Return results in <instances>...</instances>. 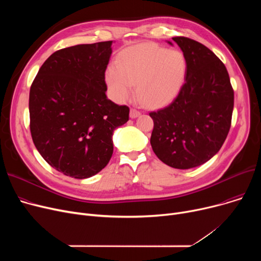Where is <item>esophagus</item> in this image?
<instances>
[{
    "instance_id": "esophagus-1",
    "label": "esophagus",
    "mask_w": 261,
    "mask_h": 261,
    "mask_svg": "<svg viewBox=\"0 0 261 261\" xmlns=\"http://www.w3.org/2000/svg\"><path fill=\"white\" fill-rule=\"evenodd\" d=\"M141 114V112L139 111V110H136V109H130V117L131 118H135V117H138L139 115Z\"/></svg>"
}]
</instances>
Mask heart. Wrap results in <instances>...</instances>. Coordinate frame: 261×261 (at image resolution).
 <instances>
[{"label": "heart", "mask_w": 261, "mask_h": 261, "mask_svg": "<svg viewBox=\"0 0 261 261\" xmlns=\"http://www.w3.org/2000/svg\"><path fill=\"white\" fill-rule=\"evenodd\" d=\"M187 63L180 50L155 43H141L122 50L116 66H110L106 79L115 100L123 102L133 95L150 108L170 101L180 91Z\"/></svg>", "instance_id": "b5f03b06"}]
</instances>
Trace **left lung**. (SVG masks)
Returning a JSON list of instances; mask_svg holds the SVG:
<instances>
[{
	"label": "left lung",
	"mask_w": 261,
	"mask_h": 261,
	"mask_svg": "<svg viewBox=\"0 0 261 261\" xmlns=\"http://www.w3.org/2000/svg\"><path fill=\"white\" fill-rule=\"evenodd\" d=\"M172 40L186 59L185 84L167 107L149 113L150 144L166 165L189 169L211 160L226 140L234 90L225 65L210 48L186 37Z\"/></svg>",
	"instance_id": "8db88e82"
}]
</instances>
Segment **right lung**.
Instances as JSON below:
<instances>
[{
  "mask_svg": "<svg viewBox=\"0 0 261 261\" xmlns=\"http://www.w3.org/2000/svg\"><path fill=\"white\" fill-rule=\"evenodd\" d=\"M112 43L55 51L31 87L33 142L53 168L75 179H87L107 166L113 153V131L129 120V107L106 95Z\"/></svg>",
  "mask_w": 261,
  "mask_h": 261,
  "instance_id": "obj_1",
  "label": "right lung"
}]
</instances>
